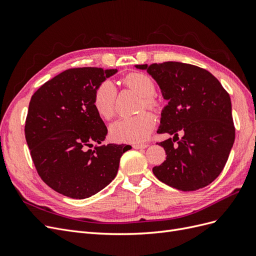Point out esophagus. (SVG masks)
<instances>
[{
  "instance_id": "1",
  "label": "esophagus",
  "mask_w": 256,
  "mask_h": 256,
  "mask_svg": "<svg viewBox=\"0 0 256 256\" xmlns=\"http://www.w3.org/2000/svg\"><path fill=\"white\" fill-rule=\"evenodd\" d=\"M132 147L134 150H143V148H146V147H148V144H134Z\"/></svg>"
}]
</instances>
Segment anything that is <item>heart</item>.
<instances>
[{
	"label": "heart",
	"mask_w": 256,
	"mask_h": 256,
	"mask_svg": "<svg viewBox=\"0 0 256 256\" xmlns=\"http://www.w3.org/2000/svg\"><path fill=\"white\" fill-rule=\"evenodd\" d=\"M128 88L142 97L141 109L146 108L152 111L158 110V100L152 95L156 92V85L150 76L142 72H131L122 79ZM115 85L106 80L98 85L95 90L92 104L96 112L104 120H110L115 114ZM154 126V116L150 112H142L136 116H125L114 122L110 132L115 141L122 143H141L150 136Z\"/></svg>",
	"instance_id": "1"
}]
</instances>
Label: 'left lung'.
<instances>
[{
	"label": "left lung",
	"mask_w": 256,
	"mask_h": 256,
	"mask_svg": "<svg viewBox=\"0 0 256 256\" xmlns=\"http://www.w3.org/2000/svg\"><path fill=\"white\" fill-rule=\"evenodd\" d=\"M136 67L152 76L168 102L158 132L174 136L159 143L166 159L152 168L154 176L182 191L206 187L222 172L235 141L228 92L216 76L194 65L164 62Z\"/></svg>",
	"instance_id": "1"
}]
</instances>
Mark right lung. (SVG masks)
Masks as SVG:
<instances>
[{
    "instance_id": "add662e5",
    "label": "right lung",
    "mask_w": 256,
    "mask_h": 256,
    "mask_svg": "<svg viewBox=\"0 0 256 256\" xmlns=\"http://www.w3.org/2000/svg\"><path fill=\"white\" fill-rule=\"evenodd\" d=\"M118 69L72 68L46 82L30 98L26 138L35 168L50 188L72 198H86L118 174L130 145L108 144V129L92 99L100 83ZM92 142L100 145L88 149Z\"/></svg>"
}]
</instances>
